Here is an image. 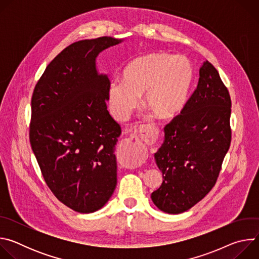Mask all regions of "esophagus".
<instances>
[{"mask_svg":"<svg viewBox=\"0 0 259 259\" xmlns=\"http://www.w3.org/2000/svg\"><path fill=\"white\" fill-rule=\"evenodd\" d=\"M137 135L147 144L153 143L157 138V132L154 128L142 126L137 130ZM134 137V136H133Z\"/></svg>","mask_w":259,"mask_h":259,"instance_id":"1","label":"esophagus"}]
</instances>
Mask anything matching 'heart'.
Segmentation results:
<instances>
[{"label":"heart","mask_w":259,"mask_h":259,"mask_svg":"<svg viewBox=\"0 0 259 259\" xmlns=\"http://www.w3.org/2000/svg\"><path fill=\"white\" fill-rule=\"evenodd\" d=\"M194 78L191 61L183 56L158 51L131 61L122 79L110 80L107 102L118 119H125L141 104L161 121L174 118L186 104Z\"/></svg>","instance_id":"heart-1"}]
</instances>
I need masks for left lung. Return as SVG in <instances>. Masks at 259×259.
<instances>
[{
  "mask_svg": "<svg viewBox=\"0 0 259 259\" xmlns=\"http://www.w3.org/2000/svg\"><path fill=\"white\" fill-rule=\"evenodd\" d=\"M231 106L217 69L204 61L196 90L165 126V140L155 153L163 182L151 198L161 211L182 213L212 190L230 149Z\"/></svg>",
  "mask_w": 259,
  "mask_h": 259,
  "instance_id": "1",
  "label": "left lung"
}]
</instances>
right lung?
I'll use <instances>...</instances> for the list:
<instances>
[{"label": "right lung", "instance_id": "right-lung-1", "mask_svg": "<svg viewBox=\"0 0 259 259\" xmlns=\"http://www.w3.org/2000/svg\"><path fill=\"white\" fill-rule=\"evenodd\" d=\"M123 39L73 43L46 67L31 98L29 141L47 186L80 213L102 208L117 186L120 125L109 115V80L96 58Z\"/></svg>", "mask_w": 259, "mask_h": 259}]
</instances>
